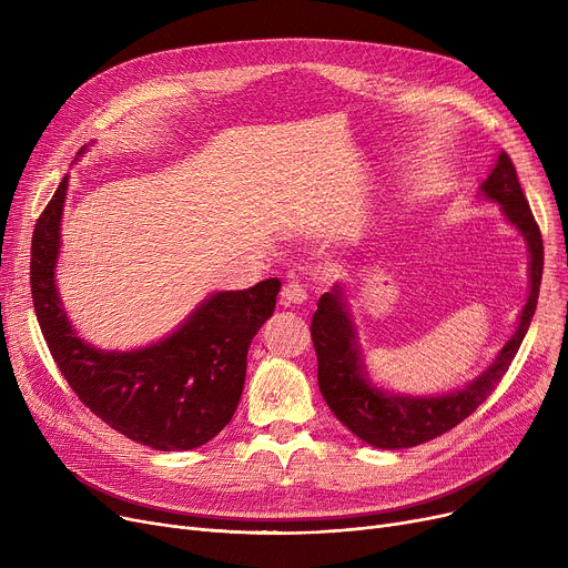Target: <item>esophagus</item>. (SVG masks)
Returning a JSON list of instances; mask_svg holds the SVG:
<instances>
[{
    "label": "esophagus",
    "instance_id": "esophagus-1",
    "mask_svg": "<svg viewBox=\"0 0 568 568\" xmlns=\"http://www.w3.org/2000/svg\"><path fill=\"white\" fill-rule=\"evenodd\" d=\"M281 296H283V304L285 306H302L308 300V292H306V287L302 283L292 281V283H285Z\"/></svg>",
    "mask_w": 568,
    "mask_h": 568
}]
</instances>
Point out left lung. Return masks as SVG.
Instances as JSON below:
<instances>
[{
    "instance_id": "8db88e82",
    "label": "left lung",
    "mask_w": 568,
    "mask_h": 568,
    "mask_svg": "<svg viewBox=\"0 0 568 568\" xmlns=\"http://www.w3.org/2000/svg\"><path fill=\"white\" fill-rule=\"evenodd\" d=\"M479 195L499 204L504 221L525 239L529 287L511 338L499 347L490 366L467 382L463 389L424 396L384 389L371 377L366 366L347 290L336 283L320 296L311 322L320 392L336 419L375 449H409V446L424 444L467 419L509 371L529 329L544 274V242L520 189L516 168L506 152L497 154L488 176L479 186Z\"/></svg>"
}]
</instances>
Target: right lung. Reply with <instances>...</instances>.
I'll use <instances>...</instances> for the list:
<instances>
[{
	"label": "right lung",
	"mask_w": 568,
	"mask_h": 568,
	"mask_svg": "<svg viewBox=\"0 0 568 568\" xmlns=\"http://www.w3.org/2000/svg\"><path fill=\"white\" fill-rule=\"evenodd\" d=\"M67 193L69 174L32 236V300L59 371L99 419L149 449L206 444L234 416L251 341L274 315L281 281L212 292L168 336L135 349H101L78 334L57 287Z\"/></svg>",
	"instance_id": "obj_1"
}]
</instances>
